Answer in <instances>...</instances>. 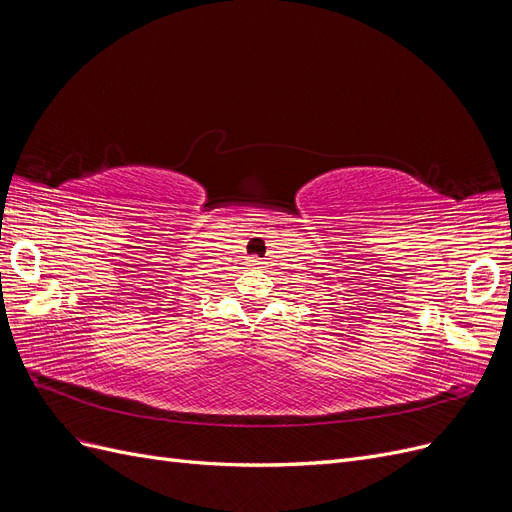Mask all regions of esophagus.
Segmentation results:
<instances>
[{
  "instance_id": "34e87169",
  "label": "esophagus",
  "mask_w": 512,
  "mask_h": 512,
  "mask_svg": "<svg viewBox=\"0 0 512 512\" xmlns=\"http://www.w3.org/2000/svg\"><path fill=\"white\" fill-rule=\"evenodd\" d=\"M252 265H258V258H252Z\"/></svg>"
}]
</instances>
